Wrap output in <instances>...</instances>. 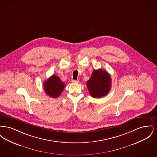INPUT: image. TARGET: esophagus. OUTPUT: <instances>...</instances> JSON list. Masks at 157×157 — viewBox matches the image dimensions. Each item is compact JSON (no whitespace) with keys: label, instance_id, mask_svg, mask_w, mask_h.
<instances>
[{"label":"esophagus","instance_id":"obj_1","mask_svg":"<svg viewBox=\"0 0 157 157\" xmlns=\"http://www.w3.org/2000/svg\"><path fill=\"white\" fill-rule=\"evenodd\" d=\"M72 82L74 83H78L79 82V80H72Z\"/></svg>","mask_w":157,"mask_h":157}]
</instances>
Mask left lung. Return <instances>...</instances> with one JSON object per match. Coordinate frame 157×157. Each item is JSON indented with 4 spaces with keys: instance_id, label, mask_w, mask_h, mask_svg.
Here are the masks:
<instances>
[{
    "instance_id": "obj_1",
    "label": "left lung",
    "mask_w": 157,
    "mask_h": 157,
    "mask_svg": "<svg viewBox=\"0 0 157 157\" xmlns=\"http://www.w3.org/2000/svg\"><path fill=\"white\" fill-rule=\"evenodd\" d=\"M86 85L92 97L100 98L106 95L111 88L110 75L101 69L94 70Z\"/></svg>"
}]
</instances>
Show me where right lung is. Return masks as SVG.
<instances>
[{"label":"right lung","mask_w":157,"mask_h":157,"mask_svg":"<svg viewBox=\"0 0 157 157\" xmlns=\"http://www.w3.org/2000/svg\"><path fill=\"white\" fill-rule=\"evenodd\" d=\"M44 86L46 94L51 97H59L65 86V84L62 83L59 78L53 75L44 83Z\"/></svg>","instance_id":"1"}]
</instances>
